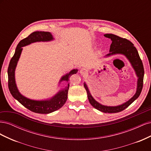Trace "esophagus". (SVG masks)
<instances>
[{
    "label": "esophagus",
    "instance_id": "34e87169",
    "mask_svg": "<svg viewBox=\"0 0 151 151\" xmlns=\"http://www.w3.org/2000/svg\"><path fill=\"white\" fill-rule=\"evenodd\" d=\"M88 73V70L85 68H82L80 70V74L81 75H86Z\"/></svg>",
    "mask_w": 151,
    "mask_h": 151
}]
</instances>
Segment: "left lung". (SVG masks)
I'll use <instances>...</instances> for the list:
<instances>
[{"label":"left lung","instance_id":"8db88e82","mask_svg":"<svg viewBox=\"0 0 151 151\" xmlns=\"http://www.w3.org/2000/svg\"><path fill=\"white\" fill-rule=\"evenodd\" d=\"M104 36L105 37L110 38L112 41V43L110 45V48H109V52L110 53L107 54L106 57H109L115 54H122L125 55L130 62L132 67H133L136 73L137 76L138 77L136 93L133 97L125 103L116 106H108L100 104L96 101L92 96H91L88 87L86 83H84V86L87 91V94H88L89 101L94 108L103 113H118L124 110L125 108H127L129 105L133 103L137 98H138L140 96L142 89L143 88L144 69L142 62L139 57L137 50L134 46V44L130 42L129 40L121 38L120 36L113 34H105Z\"/></svg>","mask_w":151,"mask_h":151}]
</instances>
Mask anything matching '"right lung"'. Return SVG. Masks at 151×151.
Listing matches in <instances>:
<instances>
[{"label": "right lung", "instance_id": "right-lung-1", "mask_svg": "<svg viewBox=\"0 0 151 151\" xmlns=\"http://www.w3.org/2000/svg\"><path fill=\"white\" fill-rule=\"evenodd\" d=\"M53 40V36L50 32L35 31L33 33H32L28 37L22 40L18 43L14 55L12 57L8 67V87L11 94L14 98L17 99L21 104L23 105L24 107L35 113L48 114L52 113L62 108L67 101L68 91V88H69V83L67 84L65 89L59 91L58 93L50 99L41 100V101L31 99L22 95L19 93V90H18L15 81V69L22 52V47L28 45L32 43L39 42H50V41H52ZM77 71H78L77 69L72 70L69 73L62 76L59 83L63 81H66L68 82L69 81V77L72 74H76Z\"/></svg>", "mask_w": 151, "mask_h": 151}]
</instances>
